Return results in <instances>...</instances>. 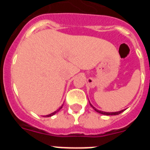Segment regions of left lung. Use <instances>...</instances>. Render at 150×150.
I'll list each match as a JSON object with an SVG mask.
<instances>
[{"instance_id": "1", "label": "left lung", "mask_w": 150, "mask_h": 150, "mask_svg": "<svg viewBox=\"0 0 150 150\" xmlns=\"http://www.w3.org/2000/svg\"><path fill=\"white\" fill-rule=\"evenodd\" d=\"M90 105L91 106V107L93 108L94 110H95L96 112H99V113H100V114H104V115H107V116H112V115H119L120 114L121 112H122L123 111L125 110H120L119 111V112H104V111H100V110H97L96 108H95V107H93V106L91 105V104H90Z\"/></svg>"}]
</instances>
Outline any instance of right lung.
Instances as JSON below:
<instances>
[{
	"mask_svg": "<svg viewBox=\"0 0 150 150\" xmlns=\"http://www.w3.org/2000/svg\"><path fill=\"white\" fill-rule=\"evenodd\" d=\"M62 107H63V105H62V107H60V108H59V110H56V111H55V112H52L51 114L46 115V116H44V117H50V116H53V115H54V114H55V113H56V112H59V110H61V109H62Z\"/></svg>",
	"mask_w": 150,
	"mask_h": 150,
	"instance_id": "add662e5",
	"label": "right lung"
}]
</instances>
